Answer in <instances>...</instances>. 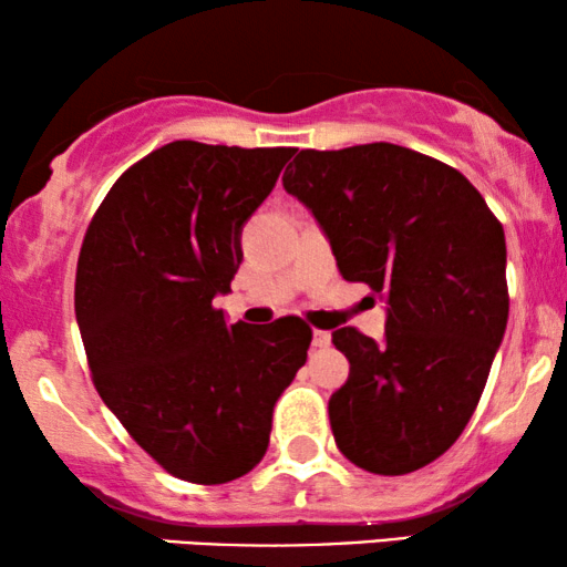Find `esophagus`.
Listing matches in <instances>:
<instances>
[{"label":"esophagus","instance_id":"obj_1","mask_svg":"<svg viewBox=\"0 0 567 567\" xmlns=\"http://www.w3.org/2000/svg\"><path fill=\"white\" fill-rule=\"evenodd\" d=\"M331 344V333L329 331H313V347L316 349H326Z\"/></svg>","mask_w":567,"mask_h":567}]
</instances>
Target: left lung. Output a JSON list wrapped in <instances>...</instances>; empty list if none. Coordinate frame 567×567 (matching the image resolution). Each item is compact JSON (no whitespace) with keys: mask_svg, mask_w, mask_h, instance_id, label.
I'll return each instance as SVG.
<instances>
[{"mask_svg":"<svg viewBox=\"0 0 567 567\" xmlns=\"http://www.w3.org/2000/svg\"><path fill=\"white\" fill-rule=\"evenodd\" d=\"M282 185L341 277L388 306L382 341L331 333L352 364L329 401L333 440L367 473H413L457 442L504 341V226L457 169L395 143L306 148Z\"/></svg>","mask_w":567,"mask_h":567,"instance_id":"left-lung-1","label":"left lung"}]
</instances>
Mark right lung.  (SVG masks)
I'll use <instances>...</instances> for the list:
<instances>
[{"label":"right lung","mask_w":567,"mask_h":567,"mask_svg":"<svg viewBox=\"0 0 567 567\" xmlns=\"http://www.w3.org/2000/svg\"><path fill=\"white\" fill-rule=\"evenodd\" d=\"M295 148L174 141L115 182L86 228L74 308L94 388L127 434L182 481L259 465L277 398L310 329L228 326L215 295L241 265V230Z\"/></svg>","instance_id":"obj_1"}]
</instances>
